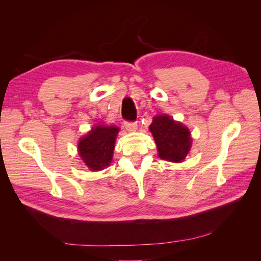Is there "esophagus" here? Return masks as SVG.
<instances>
[{"label": "esophagus", "instance_id": "1", "mask_svg": "<svg viewBox=\"0 0 261 261\" xmlns=\"http://www.w3.org/2000/svg\"><path fill=\"white\" fill-rule=\"evenodd\" d=\"M125 127L128 132H135L137 129V123L136 122H126Z\"/></svg>", "mask_w": 261, "mask_h": 261}]
</instances>
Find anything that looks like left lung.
<instances>
[{"mask_svg": "<svg viewBox=\"0 0 261 261\" xmlns=\"http://www.w3.org/2000/svg\"><path fill=\"white\" fill-rule=\"evenodd\" d=\"M158 148V154L163 160L181 162L192 147L191 132L181 123L167 114L155 115L149 126Z\"/></svg>", "mask_w": 261, "mask_h": 261, "instance_id": "1", "label": "left lung"}]
</instances>
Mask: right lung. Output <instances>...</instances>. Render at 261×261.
<instances>
[{"instance_id":"right-lung-1","label":"right lung","mask_w":261,"mask_h":261,"mask_svg":"<svg viewBox=\"0 0 261 261\" xmlns=\"http://www.w3.org/2000/svg\"><path fill=\"white\" fill-rule=\"evenodd\" d=\"M120 128L116 126L97 125L80 139L78 152L91 171H100L109 167L113 158L115 139Z\"/></svg>"}]
</instances>
